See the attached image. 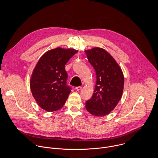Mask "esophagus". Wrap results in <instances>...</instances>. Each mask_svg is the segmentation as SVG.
<instances>
[{"mask_svg":"<svg viewBox=\"0 0 158 158\" xmlns=\"http://www.w3.org/2000/svg\"><path fill=\"white\" fill-rule=\"evenodd\" d=\"M81 89H82L81 86H78V87H76V89L77 90V91H80V90H81Z\"/></svg>","mask_w":158,"mask_h":158,"instance_id":"1","label":"esophagus"}]
</instances>
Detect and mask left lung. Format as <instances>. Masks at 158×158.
<instances>
[{
	"label": "left lung",
	"mask_w": 158,
	"mask_h": 158,
	"mask_svg": "<svg viewBox=\"0 0 158 158\" xmlns=\"http://www.w3.org/2000/svg\"><path fill=\"white\" fill-rule=\"evenodd\" d=\"M85 52L96 75L94 92L86 101L85 108L94 116H106L121 99L124 89L123 71L114 59L104 49L94 48Z\"/></svg>",
	"instance_id": "1"
}]
</instances>
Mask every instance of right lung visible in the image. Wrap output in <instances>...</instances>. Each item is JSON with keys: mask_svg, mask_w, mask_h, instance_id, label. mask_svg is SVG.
Listing matches in <instances>:
<instances>
[{"mask_svg": "<svg viewBox=\"0 0 158 158\" xmlns=\"http://www.w3.org/2000/svg\"><path fill=\"white\" fill-rule=\"evenodd\" d=\"M78 52L57 48L45 53L39 60L30 82L33 97L39 106L48 112L57 110L71 91L67 84L65 65Z\"/></svg>", "mask_w": 158, "mask_h": 158, "instance_id": "add662e5", "label": "right lung"}]
</instances>
